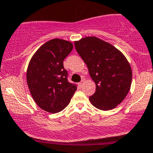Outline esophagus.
I'll return each instance as SVG.
<instances>
[{
	"label": "esophagus",
	"instance_id": "esophagus-1",
	"mask_svg": "<svg viewBox=\"0 0 153 153\" xmlns=\"http://www.w3.org/2000/svg\"><path fill=\"white\" fill-rule=\"evenodd\" d=\"M84 80L83 79V80H81V81L80 83H78V86H80V87H81V86H83V84H84Z\"/></svg>",
	"mask_w": 153,
	"mask_h": 153
}]
</instances>
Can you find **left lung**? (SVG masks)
Instances as JSON below:
<instances>
[{
  "instance_id": "8db88e82",
  "label": "left lung",
  "mask_w": 153,
  "mask_h": 153,
  "mask_svg": "<svg viewBox=\"0 0 153 153\" xmlns=\"http://www.w3.org/2000/svg\"><path fill=\"white\" fill-rule=\"evenodd\" d=\"M75 47L96 85L90 102L101 110L116 107L126 96L132 82V69L126 58L112 44L96 37L81 38L75 41Z\"/></svg>"
}]
</instances>
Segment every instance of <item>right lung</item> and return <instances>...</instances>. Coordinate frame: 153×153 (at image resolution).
Returning <instances> with one entry per match:
<instances>
[{"mask_svg":"<svg viewBox=\"0 0 153 153\" xmlns=\"http://www.w3.org/2000/svg\"><path fill=\"white\" fill-rule=\"evenodd\" d=\"M71 42L50 40L43 44L31 58L27 68V81L37 105L47 112L57 113L65 109L77 90L68 81L64 60L72 50Z\"/></svg>","mask_w":153,"mask_h":153,"instance_id":"right-lung-1","label":"right lung"}]
</instances>
